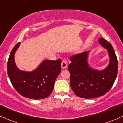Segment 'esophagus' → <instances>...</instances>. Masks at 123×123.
Wrapping results in <instances>:
<instances>
[{"mask_svg": "<svg viewBox=\"0 0 123 123\" xmlns=\"http://www.w3.org/2000/svg\"><path fill=\"white\" fill-rule=\"evenodd\" d=\"M61 65H62V69H65L67 68V62L65 61H62Z\"/></svg>", "mask_w": 123, "mask_h": 123, "instance_id": "esophagus-1", "label": "esophagus"}]
</instances>
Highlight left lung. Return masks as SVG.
<instances>
[{"label": "left lung", "mask_w": 123, "mask_h": 123, "mask_svg": "<svg viewBox=\"0 0 123 123\" xmlns=\"http://www.w3.org/2000/svg\"><path fill=\"white\" fill-rule=\"evenodd\" d=\"M99 42L108 50L110 63L105 69L92 68L87 62L89 51L72 56L68 65L70 86L74 93L82 98L91 99L106 94L111 89L118 73V61L111 43L104 38Z\"/></svg>", "instance_id": "left-lung-1"}]
</instances>
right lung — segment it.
Returning <instances> with one entry per match:
<instances>
[{"label": "right lung", "instance_id": "1", "mask_svg": "<svg viewBox=\"0 0 123 123\" xmlns=\"http://www.w3.org/2000/svg\"><path fill=\"white\" fill-rule=\"evenodd\" d=\"M19 44L20 42L13 47L8 59L7 71L11 83L24 97L31 99H42L48 97L61 71V59L44 60L32 71H21L18 68L14 59L15 53Z\"/></svg>", "mask_w": 123, "mask_h": 123}]
</instances>
